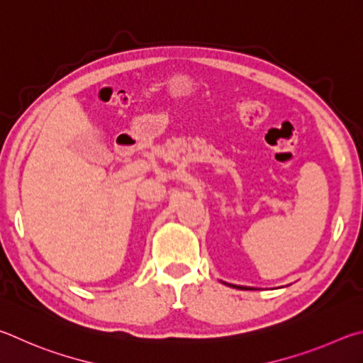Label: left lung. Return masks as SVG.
<instances>
[{"label": "left lung", "instance_id": "left-lung-1", "mask_svg": "<svg viewBox=\"0 0 363 363\" xmlns=\"http://www.w3.org/2000/svg\"><path fill=\"white\" fill-rule=\"evenodd\" d=\"M223 284H226V282H223ZM226 285H230V287H234V289H240V290L247 289V287H240V285H233V284H226Z\"/></svg>", "mask_w": 363, "mask_h": 363}]
</instances>
